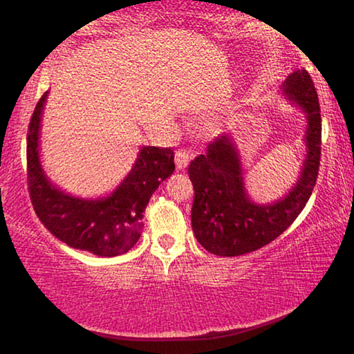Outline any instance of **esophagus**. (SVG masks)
I'll return each instance as SVG.
<instances>
[{"instance_id":"obj_1","label":"esophagus","mask_w":354,"mask_h":354,"mask_svg":"<svg viewBox=\"0 0 354 354\" xmlns=\"http://www.w3.org/2000/svg\"><path fill=\"white\" fill-rule=\"evenodd\" d=\"M194 158V153L189 151V149H178L175 154V164L178 170H183L189 165V162Z\"/></svg>"}]
</instances>
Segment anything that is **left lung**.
<instances>
[{"mask_svg":"<svg viewBox=\"0 0 354 354\" xmlns=\"http://www.w3.org/2000/svg\"><path fill=\"white\" fill-rule=\"evenodd\" d=\"M281 93L306 117L304 156L293 187L277 201L256 203L245 185L243 167L236 140L230 133L209 143L205 154L189 165L194 184L192 230L209 253L231 257L259 250L289 227L313 194L319 175L322 117L314 82L297 68L281 84Z\"/></svg>","mask_w":354,"mask_h":354,"instance_id":"1","label":"left lung"}]
</instances>
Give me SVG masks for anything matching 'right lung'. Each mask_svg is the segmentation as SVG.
<instances>
[{
	"label": "right lung",
	"instance_id": "right-lung-1",
	"mask_svg": "<svg viewBox=\"0 0 354 354\" xmlns=\"http://www.w3.org/2000/svg\"><path fill=\"white\" fill-rule=\"evenodd\" d=\"M48 93L35 106L28 133V185L35 214L53 236L95 256L124 254L139 241L154 190L175 171L171 148L140 147L133 169L111 194L75 196L51 181L40 160V131Z\"/></svg>",
	"mask_w": 354,
	"mask_h": 354
}]
</instances>
